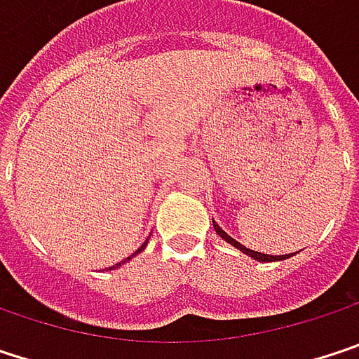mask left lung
<instances>
[{"instance_id": "obj_1", "label": "left lung", "mask_w": 359, "mask_h": 359, "mask_svg": "<svg viewBox=\"0 0 359 359\" xmlns=\"http://www.w3.org/2000/svg\"><path fill=\"white\" fill-rule=\"evenodd\" d=\"M214 231H216V233H218V235H220V237H222V239H224L226 243H231L233 248H237L239 251L248 253L250 257L257 259V262H276V259H287V257H291V255H293V253H291V255H268V253H259V251L248 250L245 245H241L239 241H235L233 237H229V235H226V233H224V231H222V229H220V226H218L216 222H214Z\"/></svg>"}]
</instances>
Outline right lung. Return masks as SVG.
I'll return each instance as SVG.
<instances>
[{
  "mask_svg": "<svg viewBox=\"0 0 359 359\" xmlns=\"http://www.w3.org/2000/svg\"><path fill=\"white\" fill-rule=\"evenodd\" d=\"M145 245H147V243H143V245H141V248H139V250L135 251V253H133V255H137V253H139V251H143V250H145ZM133 255H130V257H133ZM130 257H126V259H124V262H128V259H130ZM118 266H120V264H116V266H114V268H118Z\"/></svg>",
  "mask_w": 359,
  "mask_h": 359,
  "instance_id": "add662e5",
  "label": "right lung"
}]
</instances>
